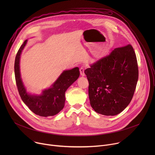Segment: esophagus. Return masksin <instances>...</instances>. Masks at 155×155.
I'll return each mask as SVG.
<instances>
[{
  "label": "esophagus",
  "instance_id": "esophagus-1",
  "mask_svg": "<svg viewBox=\"0 0 155 155\" xmlns=\"http://www.w3.org/2000/svg\"><path fill=\"white\" fill-rule=\"evenodd\" d=\"M84 69L83 68H81L80 69V75H81V76H84Z\"/></svg>",
  "mask_w": 155,
  "mask_h": 155
}]
</instances>
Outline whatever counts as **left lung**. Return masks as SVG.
<instances>
[{
  "instance_id": "8db88e82",
  "label": "left lung",
  "mask_w": 155,
  "mask_h": 155,
  "mask_svg": "<svg viewBox=\"0 0 155 155\" xmlns=\"http://www.w3.org/2000/svg\"><path fill=\"white\" fill-rule=\"evenodd\" d=\"M90 104L99 114L114 116L129 105L139 77L136 55L129 45L114 49L84 71Z\"/></svg>"
}]
</instances>
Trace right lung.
<instances>
[{
    "label": "right lung",
    "instance_id": "1",
    "mask_svg": "<svg viewBox=\"0 0 155 155\" xmlns=\"http://www.w3.org/2000/svg\"><path fill=\"white\" fill-rule=\"evenodd\" d=\"M26 40L18 51L15 61V75L18 90L21 99L32 112L40 117H47L58 114L64 108L65 93L80 75L78 68L65 71L51 87L44 90L40 96L30 95L22 82L19 72L20 55L27 43Z\"/></svg>",
    "mask_w": 155,
    "mask_h": 155
}]
</instances>
